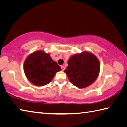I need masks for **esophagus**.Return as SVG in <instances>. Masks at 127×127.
<instances>
[{
  "label": "esophagus",
  "mask_w": 127,
  "mask_h": 127,
  "mask_svg": "<svg viewBox=\"0 0 127 127\" xmlns=\"http://www.w3.org/2000/svg\"><path fill=\"white\" fill-rule=\"evenodd\" d=\"M61 68H62V70H63H63H65V66H63V65H62V66H61Z\"/></svg>",
  "instance_id": "34e87169"
}]
</instances>
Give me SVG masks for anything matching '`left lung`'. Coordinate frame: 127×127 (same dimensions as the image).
Returning <instances> with one entry per match:
<instances>
[{
	"label": "left lung",
	"instance_id": "left-lung-1",
	"mask_svg": "<svg viewBox=\"0 0 127 127\" xmlns=\"http://www.w3.org/2000/svg\"><path fill=\"white\" fill-rule=\"evenodd\" d=\"M68 64L64 72L70 82L80 89L94 83L100 72V65L97 57L87 51L72 55Z\"/></svg>",
	"mask_w": 127,
	"mask_h": 127
}]
</instances>
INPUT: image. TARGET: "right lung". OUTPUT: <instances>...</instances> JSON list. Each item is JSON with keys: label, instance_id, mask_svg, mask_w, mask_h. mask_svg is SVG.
Instances as JSON below:
<instances>
[{"label": "right lung", "instance_id": "1", "mask_svg": "<svg viewBox=\"0 0 127 127\" xmlns=\"http://www.w3.org/2000/svg\"><path fill=\"white\" fill-rule=\"evenodd\" d=\"M61 68L44 51H36L29 55L24 63V72L30 82L42 86L50 82Z\"/></svg>", "mask_w": 127, "mask_h": 127}]
</instances>
